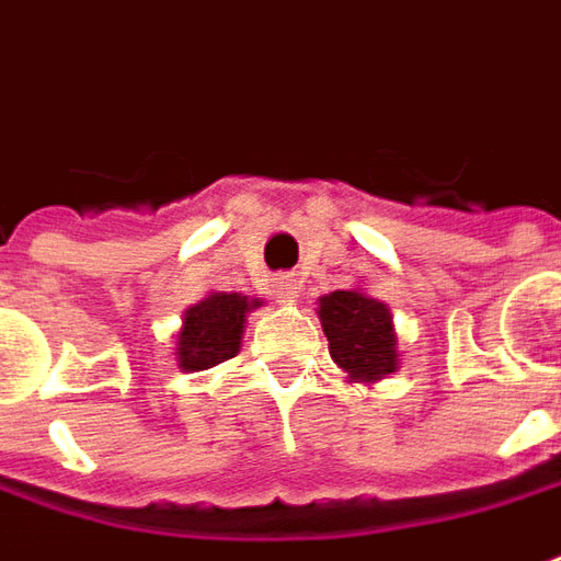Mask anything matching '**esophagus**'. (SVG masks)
Masks as SVG:
<instances>
[{
	"instance_id": "1",
	"label": "esophagus",
	"mask_w": 561,
	"mask_h": 561,
	"mask_svg": "<svg viewBox=\"0 0 561 561\" xmlns=\"http://www.w3.org/2000/svg\"><path fill=\"white\" fill-rule=\"evenodd\" d=\"M273 288H276V294H279L282 300H294V297H297V279H294V276H279Z\"/></svg>"
}]
</instances>
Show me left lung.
Returning a JSON list of instances; mask_svg holds the SVG:
<instances>
[{
    "instance_id": "8db88e82",
    "label": "left lung",
    "mask_w": 561,
    "mask_h": 561,
    "mask_svg": "<svg viewBox=\"0 0 561 561\" xmlns=\"http://www.w3.org/2000/svg\"><path fill=\"white\" fill-rule=\"evenodd\" d=\"M319 319L334 358L352 379L374 382L394 374L398 336L386 304L362 291H334L319 300Z\"/></svg>"
}]
</instances>
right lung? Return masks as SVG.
Returning a JSON list of instances; mask_svg holds the SVG:
<instances>
[{"mask_svg": "<svg viewBox=\"0 0 561 561\" xmlns=\"http://www.w3.org/2000/svg\"><path fill=\"white\" fill-rule=\"evenodd\" d=\"M261 307L242 294H209L185 312V328L175 340V355L182 370H206L240 352L245 312Z\"/></svg>", "mask_w": 561, "mask_h": 561, "instance_id": "right-lung-1", "label": "right lung"}]
</instances>
